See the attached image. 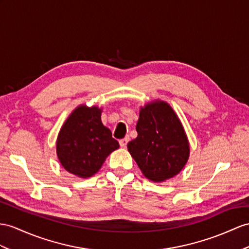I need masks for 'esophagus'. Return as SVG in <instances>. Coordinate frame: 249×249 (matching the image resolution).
I'll use <instances>...</instances> for the list:
<instances>
[{
    "mask_svg": "<svg viewBox=\"0 0 249 249\" xmlns=\"http://www.w3.org/2000/svg\"><path fill=\"white\" fill-rule=\"evenodd\" d=\"M129 141H130V138H129L128 136L124 137V138H123V139H120V141H119L120 147H121V148H125V147H126V144H128V142H129Z\"/></svg>",
    "mask_w": 249,
    "mask_h": 249,
    "instance_id": "esophagus-1",
    "label": "esophagus"
}]
</instances>
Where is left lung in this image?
Listing matches in <instances>:
<instances>
[{"label":"left lung","mask_w":249,"mask_h":249,"mask_svg":"<svg viewBox=\"0 0 249 249\" xmlns=\"http://www.w3.org/2000/svg\"><path fill=\"white\" fill-rule=\"evenodd\" d=\"M137 137L128 150L148 179L161 183L178 175L189 159V142L177 113L162 100L141 107Z\"/></svg>","instance_id":"1"}]
</instances>
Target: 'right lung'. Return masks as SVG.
<instances>
[{
  "mask_svg": "<svg viewBox=\"0 0 249 249\" xmlns=\"http://www.w3.org/2000/svg\"><path fill=\"white\" fill-rule=\"evenodd\" d=\"M98 107L78 106L65 120L57 138V156L66 171L88 178L99 171L107 157L119 148L101 121Z\"/></svg>",
  "mask_w": 249,
  "mask_h": 249,
  "instance_id": "obj_1",
  "label": "right lung"
}]
</instances>
